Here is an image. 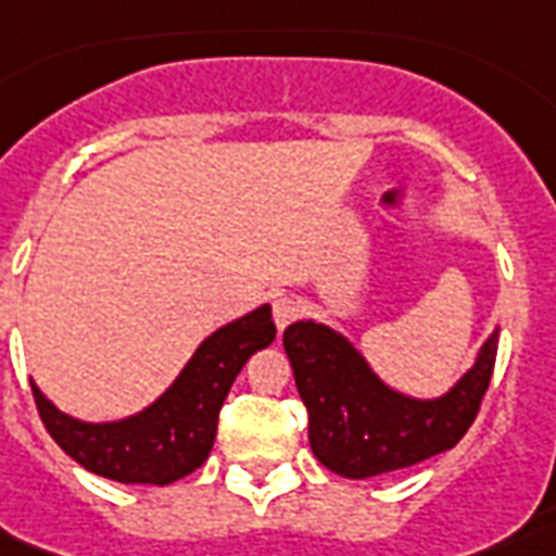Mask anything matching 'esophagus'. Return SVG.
<instances>
[{"label": "esophagus", "instance_id": "34e87169", "mask_svg": "<svg viewBox=\"0 0 556 556\" xmlns=\"http://www.w3.org/2000/svg\"><path fill=\"white\" fill-rule=\"evenodd\" d=\"M299 313H301L299 301L290 299V295H275L273 299V318H275V325H278V330H283L290 321H295Z\"/></svg>", "mask_w": 556, "mask_h": 556}]
</instances>
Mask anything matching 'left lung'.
Returning <instances> with one entry per match:
<instances>
[{
	"label": "left lung",
	"instance_id": "8db88e82",
	"mask_svg": "<svg viewBox=\"0 0 556 556\" xmlns=\"http://www.w3.org/2000/svg\"><path fill=\"white\" fill-rule=\"evenodd\" d=\"M498 327L441 397H412L377 377L363 351L330 325L301 318L283 351L309 415V450L342 479H374L453 450L479 415L493 377Z\"/></svg>",
	"mask_w": 556,
	"mask_h": 556
}]
</instances>
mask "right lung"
<instances>
[{"instance_id":"add662e5","label":"right lung","mask_w":556,"mask_h":556,"mask_svg":"<svg viewBox=\"0 0 556 556\" xmlns=\"http://www.w3.org/2000/svg\"><path fill=\"white\" fill-rule=\"evenodd\" d=\"M273 339V307L249 309L202 339L176 380L150 406L122 420H80L60 412L34 380L31 391L42 424L68 458L103 479L162 488L208 458L231 382L249 356Z\"/></svg>"}]
</instances>
